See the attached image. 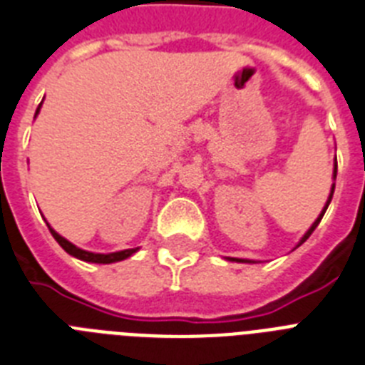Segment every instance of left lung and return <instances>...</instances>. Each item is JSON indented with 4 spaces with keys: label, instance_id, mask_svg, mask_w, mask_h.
<instances>
[{
    "label": "left lung",
    "instance_id": "8db88e82",
    "mask_svg": "<svg viewBox=\"0 0 365 365\" xmlns=\"http://www.w3.org/2000/svg\"><path fill=\"white\" fill-rule=\"evenodd\" d=\"M338 175V162H336V164H334V177ZM334 188H336V186L332 185V190H330V197H328V201H327V205H324V209H323V212H321V215H319V218L315 220V222H313V225L312 227H309L308 230V233L304 235L302 237V240H300V244L302 242H306V240L309 239V235L313 233V231H315V227H317L319 225V222H321V220H323V216H324V212H327V209H328V205H330V201H332V195H334ZM300 244H298V246H300ZM233 261H240V263H248V261H244V259H233Z\"/></svg>",
    "mask_w": 365,
    "mask_h": 365
}]
</instances>
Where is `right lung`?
Instances as JSON below:
<instances>
[{
    "mask_svg": "<svg viewBox=\"0 0 365 365\" xmlns=\"http://www.w3.org/2000/svg\"><path fill=\"white\" fill-rule=\"evenodd\" d=\"M41 108V106H38ZM38 108H37V113H38ZM48 230H50V233L53 235V239L59 242V246H61L67 254L74 255V257L81 259V261H87V263H115V261H123V259L130 257L132 254H135L138 252V248H130V250H123V252H115V254H93V252H86V250H80L76 248L74 244L68 242L67 239H63L61 235L56 233V231L48 225Z\"/></svg>",
    "mask_w": 365,
    "mask_h": 365,
    "instance_id": "1",
    "label": "right lung"
}]
</instances>
